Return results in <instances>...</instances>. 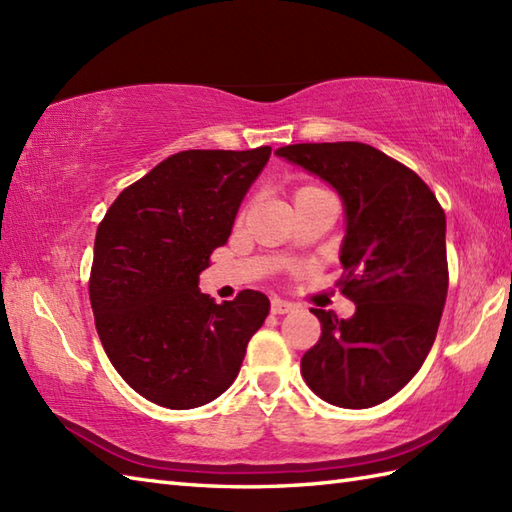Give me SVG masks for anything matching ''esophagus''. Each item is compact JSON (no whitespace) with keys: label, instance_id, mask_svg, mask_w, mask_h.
Instances as JSON below:
<instances>
[{"label":"esophagus","instance_id":"esophagus-1","mask_svg":"<svg viewBox=\"0 0 512 512\" xmlns=\"http://www.w3.org/2000/svg\"><path fill=\"white\" fill-rule=\"evenodd\" d=\"M290 310H292V303H288L284 299L275 297L273 301H270V312H273V314H288Z\"/></svg>","mask_w":512,"mask_h":512}]
</instances>
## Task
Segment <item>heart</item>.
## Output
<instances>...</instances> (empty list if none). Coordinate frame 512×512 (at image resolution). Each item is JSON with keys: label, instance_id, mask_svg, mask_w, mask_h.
<instances>
[{"label": "heart", "instance_id": "heart-1", "mask_svg": "<svg viewBox=\"0 0 512 512\" xmlns=\"http://www.w3.org/2000/svg\"><path fill=\"white\" fill-rule=\"evenodd\" d=\"M303 189H310V187H303Z\"/></svg>", "mask_w": 512, "mask_h": 512}]
</instances>
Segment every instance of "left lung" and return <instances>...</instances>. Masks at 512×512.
<instances>
[{"label": "left lung", "mask_w": 512, "mask_h": 512, "mask_svg": "<svg viewBox=\"0 0 512 512\" xmlns=\"http://www.w3.org/2000/svg\"><path fill=\"white\" fill-rule=\"evenodd\" d=\"M277 156L317 173L345 204L343 275L352 319L312 308L321 336L301 376L330 405H380L427 358L449 288L447 217L416 171L365 143H299Z\"/></svg>", "instance_id": "left-lung-1"}]
</instances>
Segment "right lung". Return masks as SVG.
<instances>
[{
  "instance_id": "add662e5",
  "label": "right lung",
  "mask_w": 512,
  "mask_h": 512,
  "mask_svg": "<svg viewBox=\"0 0 512 512\" xmlns=\"http://www.w3.org/2000/svg\"><path fill=\"white\" fill-rule=\"evenodd\" d=\"M270 151L173 154L123 189L96 228V332L125 383L160 407L193 409L224 394L268 317L262 292L215 303L198 281Z\"/></svg>"
}]
</instances>
